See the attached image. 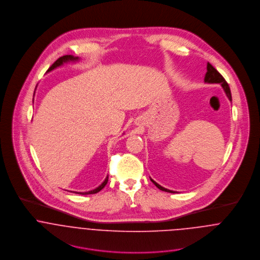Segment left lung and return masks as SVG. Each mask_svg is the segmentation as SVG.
<instances>
[{"label": "left lung", "mask_w": 260, "mask_h": 260, "mask_svg": "<svg viewBox=\"0 0 260 260\" xmlns=\"http://www.w3.org/2000/svg\"><path fill=\"white\" fill-rule=\"evenodd\" d=\"M204 82H205V83H217V84H220V85L222 86L223 90H224L226 96L228 97V99H229L230 101H232L230 88H229L227 82H226L225 79L223 78L222 75L220 74L210 63H207V72H206L205 77H204ZM150 179H151V178H150ZM151 181L154 183V185L156 186L157 188H159L160 190H162V191H166V192H169V193H175V191L166 189V188L159 185V184H158L157 182H155L153 179H151Z\"/></svg>", "instance_id": "left-lung-1"}]
</instances>
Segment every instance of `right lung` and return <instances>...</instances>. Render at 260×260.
<instances>
[{
  "label": "right lung",
  "instance_id": "add662e5",
  "mask_svg": "<svg viewBox=\"0 0 260 260\" xmlns=\"http://www.w3.org/2000/svg\"><path fill=\"white\" fill-rule=\"evenodd\" d=\"M79 60V58L78 57H73L72 55H65V56H63V57H60L49 69H48V71L47 72H50V71H52V70H54L55 68H57V67H60V66H62L63 64H65V63H68V62H70V61H78ZM107 182H108V176L105 178V180H104V182L101 184L100 186H98L97 188H95V189H93V190H91V191H87V192H74V193H77V194H82V195H86V194H95V193H97V192H99L100 190H102L105 185L107 184ZM72 192V191H71Z\"/></svg>",
  "mask_w": 260,
  "mask_h": 260
}]
</instances>
